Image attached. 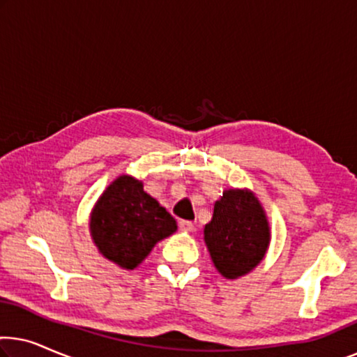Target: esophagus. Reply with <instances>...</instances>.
<instances>
[{
    "label": "esophagus",
    "instance_id": "34e87169",
    "mask_svg": "<svg viewBox=\"0 0 357 357\" xmlns=\"http://www.w3.org/2000/svg\"><path fill=\"white\" fill-rule=\"evenodd\" d=\"M180 229H182L183 232H193L195 224L192 221H180Z\"/></svg>",
    "mask_w": 357,
    "mask_h": 357
}]
</instances>
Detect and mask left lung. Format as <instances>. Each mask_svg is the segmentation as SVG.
<instances>
[{"mask_svg":"<svg viewBox=\"0 0 357 357\" xmlns=\"http://www.w3.org/2000/svg\"><path fill=\"white\" fill-rule=\"evenodd\" d=\"M203 238L214 266L226 280L248 275L260 265L271 242L260 199L248 188L224 190Z\"/></svg>","mask_w":357,"mask_h":357,"instance_id":"left-lung-1","label":"left lung"}]
</instances>
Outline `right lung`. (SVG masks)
<instances>
[{"label":"right lung","mask_w":357,"mask_h":357,"mask_svg":"<svg viewBox=\"0 0 357 357\" xmlns=\"http://www.w3.org/2000/svg\"><path fill=\"white\" fill-rule=\"evenodd\" d=\"M175 231V219L131 175H119L89 216V232L97 250L123 270L138 268L155 243Z\"/></svg>","instance_id":"obj_1"}]
</instances>
